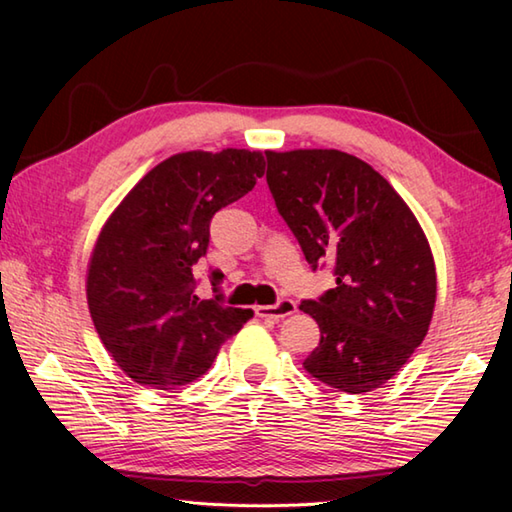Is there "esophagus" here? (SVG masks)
I'll return each mask as SVG.
<instances>
[{
  "label": "esophagus",
  "instance_id": "1",
  "mask_svg": "<svg viewBox=\"0 0 512 512\" xmlns=\"http://www.w3.org/2000/svg\"><path fill=\"white\" fill-rule=\"evenodd\" d=\"M297 312V303L292 299H281L275 306H255L257 317H266V319H286L290 314Z\"/></svg>",
  "mask_w": 512,
  "mask_h": 512
}]
</instances>
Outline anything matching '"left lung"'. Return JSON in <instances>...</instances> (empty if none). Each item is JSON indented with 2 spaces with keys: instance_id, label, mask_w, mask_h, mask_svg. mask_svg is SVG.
<instances>
[{
  "instance_id": "8db88e82",
  "label": "left lung",
  "mask_w": 512,
  "mask_h": 512,
  "mask_svg": "<svg viewBox=\"0 0 512 512\" xmlns=\"http://www.w3.org/2000/svg\"><path fill=\"white\" fill-rule=\"evenodd\" d=\"M266 180L308 264L334 262L336 288L301 310L321 341L303 369L347 394L394 378L429 332L436 262L416 215L361 158L339 149L266 151Z\"/></svg>"
}]
</instances>
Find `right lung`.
<instances>
[{
  "label": "right lung",
  "instance_id": "right-lung-1",
  "mask_svg": "<svg viewBox=\"0 0 512 512\" xmlns=\"http://www.w3.org/2000/svg\"><path fill=\"white\" fill-rule=\"evenodd\" d=\"M264 169L262 151H182L145 173L107 217L85 295L105 350L134 383H193L253 317L224 306L222 295H195L193 266L206 255L211 217L253 189Z\"/></svg>",
  "mask_w": 512,
  "mask_h": 512
}]
</instances>
